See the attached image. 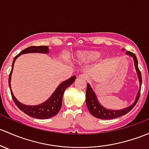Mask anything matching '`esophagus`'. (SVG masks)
I'll use <instances>...</instances> for the list:
<instances>
[{
	"label": "esophagus",
	"mask_w": 149,
	"mask_h": 149,
	"mask_svg": "<svg viewBox=\"0 0 149 149\" xmlns=\"http://www.w3.org/2000/svg\"><path fill=\"white\" fill-rule=\"evenodd\" d=\"M79 78H81V79H88V76L86 74H81L78 76Z\"/></svg>",
	"instance_id": "esophagus-1"
}]
</instances>
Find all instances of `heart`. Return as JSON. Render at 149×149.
<instances>
[{"instance_id": "b5f03b06", "label": "heart", "mask_w": 149, "mask_h": 149, "mask_svg": "<svg viewBox=\"0 0 149 149\" xmlns=\"http://www.w3.org/2000/svg\"><path fill=\"white\" fill-rule=\"evenodd\" d=\"M99 56V53L95 51H84L77 53L76 59L80 61H92Z\"/></svg>"}]
</instances>
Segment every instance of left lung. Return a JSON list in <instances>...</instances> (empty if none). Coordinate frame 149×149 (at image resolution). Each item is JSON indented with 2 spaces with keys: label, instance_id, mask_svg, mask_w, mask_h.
Returning a JSON list of instances; mask_svg holds the SVG:
<instances>
[{
  "label": "left lung",
  "instance_id": "8db88e82",
  "mask_svg": "<svg viewBox=\"0 0 149 149\" xmlns=\"http://www.w3.org/2000/svg\"><path fill=\"white\" fill-rule=\"evenodd\" d=\"M126 54L132 56L133 58H134V65H135L136 70L138 76H139L140 85L141 86V73L140 70H139V67H138V61L136 56V55L134 54V53L131 52V51H126ZM140 94L141 90L138 92L135 102L134 103V104H132V106H130L129 107L126 108V109H122V110H109V109H105V108H103L102 106L100 105L98 100H97V98L96 96H95L94 92L92 90L90 85L88 84L86 88V103L88 109L89 111H90L91 113L93 116L96 117V118H101V119H112V118H118V117L125 115V114L128 113L130 111L132 110L133 108L136 106L138 101H139Z\"/></svg>",
  "mask_w": 149,
  "mask_h": 149
}]
</instances>
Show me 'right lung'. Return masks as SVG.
I'll list each match as a JSON object with an SVG mask.
<instances>
[{
  "instance_id": "1",
  "label": "right lung",
  "mask_w": 149,
  "mask_h": 149,
  "mask_svg": "<svg viewBox=\"0 0 149 149\" xmlns=\"http://www.w3.org/2000/svg\"><path fill=\"white\" fill-rule=\"evenodd\" d=\"M48 52H49V51H48V46H31L29 47V48H25L23 51H22L19 54H18L14 58L12 64V69L10 70L8 78V84L9 87H10V93H11L13 100L14 103L16 105L17 107L23 113L29 115V116L33 117V118H40V119H46V118H51V117L56 116L59 112L62 106V98L64 91H65L67 88L70 86L74 82L75 79H76V76H72L69 79L61 83L58 86V87L56 88V90L55 91L52 95L50 97L49 99L47 100L46 102L42 103V104L38 105V106H26V105L22 104L21 103H20L15 98V96L13 94L11 89H10V79H11V74L13 68L14 63L15 61V59L18 56H21V54H29V53L48 54Z\"/></svg>"
}]
</instances>
